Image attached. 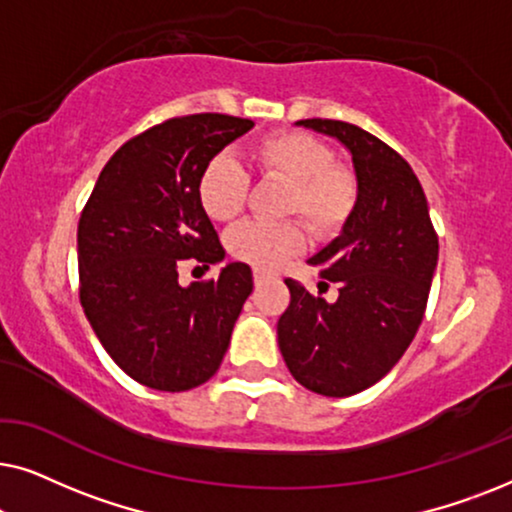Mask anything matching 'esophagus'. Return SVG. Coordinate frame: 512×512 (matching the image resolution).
Returning <instances> with one entry per match:
<instances>
[{
	"instance_id": "1",
	"label": "esophagus",
	"mask_w": 512,
	"mask_h": 512,
	"mask_svg": "<svg viewBox=\"0 0 512 512\" xmlns=\"http://www.w3.org/2000/svg\"><path fill=\"white\" fill-rule=\"evenodd\" d=\"M268 277H270V275H265L263 270H254V284H256V286H261Z\"/></svg>"
}]
</instances>
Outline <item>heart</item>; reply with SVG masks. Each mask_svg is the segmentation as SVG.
Listing matches in <instances>:
<instances>
[{
  "label": "heart",
  "mask_w": 512,
  "mask_h": 512,
  "mask_svg": "<svg viewBox=\"0 0 512 512\" xmlns=\"http://www.w3.org/2000/svg\"><path fill=\"white\" fill-rule=\"evenodd\" d=\"M263 179L286 184L282 214L300 216L317 237H333L347 226L361 195L359 174L333 158V149L303 130H275L249 146ZM251 177L235 158L214 156L198 177V200L209 219L233 221L244 212ZM305 247V228L289 221H247L228 233V251L256 268L277 270Z\"/></svg>",
  "instance_id": "obj_1"
}]
</instances>
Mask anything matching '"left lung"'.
I'll return each instance as SVG.
<instances>
[{
  "instance_id": "obj_1",
  "label": "left lung",
  "mask_w": 512,
  "mask_h": 512,
  "mask_svg": "<svg viewBox=\"0 0 512 512\" xmlns=\"http://www.w3.org/2000/svg\"><path fill=\"white\" fill-rule=\"evenodd\" d=\"M298 125L338 137L352 151L361 195L342 235L310 258L321 284L340 296L326 303L284 279L291 303L277 340L291 375L321 396H352L373 387L410 347L426 312L438 235L424 188L401 153L359 125L307 118Z\"/></svg>"
}]
</instances>
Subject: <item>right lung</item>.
<instances>
[{
    "label": "right lung",
    "mask_w": 512,
    "mask_h": 512,
    "mask_svg": "<svg viewBox=\"0 0 512 512\" xmlns=\"http://www.w3.org/2000/svg\"><path fill=\"white\" fill-rule=\"evenodd\" d=\"M254 128L228 114L174 116L128 139L100 172L79 219V298L116 366L144 387L186 391L219 370L244 300L247 263L179 284V268L223 261L198 177Z\"/></svg>",
    "instance_id": "right-lung-1"
}]
</instances>
